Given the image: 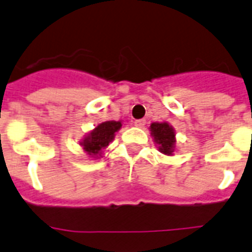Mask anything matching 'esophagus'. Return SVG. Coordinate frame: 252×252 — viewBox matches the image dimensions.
<instances>
[{"instance_id": "esophagus-1", "label": "esophagus", "mask_w": 252, "mask_h": 252, "mask_svg": "<svg viewBox=\"0 0 252 252\" xmlns=\"http://www.w3.org/2000/svg\"><path fill=\"white\" fill-rule=\"evenodd\" d=\"M145 120L144 119H141V120H136V121H135V126H136V127H144V126H145Z\"/></svg>"}]
</instances>
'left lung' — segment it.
Returning a JSON list of instances; mask_svg holds the SVG:
<instances>
[{
  "label": "left lung",
  "instance_id": "8db88e82",
  "mask_svg": "<svg viewBox=\"0 0 252 252\" xmlns=\"http://www.w3.org/2000/svg\"><path fill=\"white\" fill-rule=\"evenodd\" d=\"M154 141L159 145L160 153L171 155L175 148V132L168 122H154L150 125Z\"/></svg>",
  "mask_w": 252,
  "mask_h": 252
}]
</instances>
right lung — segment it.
Instances as JSON below:
<instances>
[{"label": "right lung", "instance_id": "obj_1", "mask_svg": "<svg viewBox=\"0 0 252 252\" xmlns=\"http://www.w3.org/2000/svg\"><path fill=\"white\" fill-rule=\"evenodd\" d=\"M122 124L120 121H106L99 124L93 131H91L81 145L84 151L92 158L101 157L102 149L107 148L108 144L113 140L115 133L121 128Z\"/></svg>", "mask_w": 252, "mask_h": 252}]
</instances>
